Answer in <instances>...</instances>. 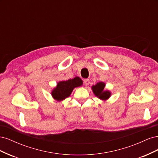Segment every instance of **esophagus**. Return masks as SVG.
<instances>
[{
  "label": "esophagus",
  "mask_w": 158,
  "mask_h": 158,
  "mask_svg": "<svg viewBox=\"0 0 158 158\" xmlns=\"http://www.w3.org/2000/svg\"><path fill=\"white\" fill-rule=\"evenodd\" d=\"M89 83H90V81L89 79H84V84L85 86H88V85L89 84Z\"/></svg>",
  "instance_id": "1"
}]
</instances>
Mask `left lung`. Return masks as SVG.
<instances>
[{
  "instance_id": "left-lung-1",
  "label": "left lung",
  "mask_w": 158,
  "mask_h": 158,
  "mask_svg": "<svg viewBox=\"0 0 158 158\" xmlns=\"http://www.w3.org/2000/svg\"><path fill=\"white\" fill-rule=\"evenodd\" d=\"M105 86H106V84L103 82H98L92 86V89L94 95L103 102L107 101L111 95V92L108 89H105Z\"/></svg>"
}]
</instances>
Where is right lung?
Wrapping results in <instances>:
<instances>
[{"label":"right lung","mask_w":158,"mask_h":158,"mask_svg":"<svg viewBox=\"0 0 158 158\" xmlns=\"http://www.w3.org/2000/svg\"><path fill=\"white\" fill-rule=\"evenodd\" d=\"M83 82L80 78L76 76L73 79L62 80L57 82L56 86L52 89L51 94L56 102H63L69 98L75 88L82 85Z\"/></svg>","instance_id":"obj_1"}]
</instances>
